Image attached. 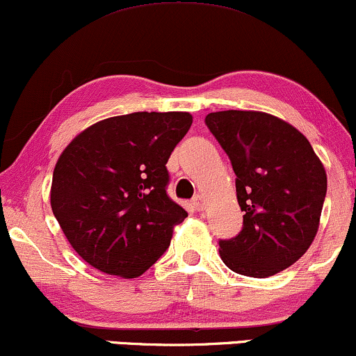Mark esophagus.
Masks as SVG:
<instances>
[{
	"mask_svg": "<svg viewBox=\"0 0 356 356\" xmlns=\"http://www.w3.org/2000/svg\"><path fill=\"white\" fill-rule=\"evenodd\" d=\"M191 204H193V208L196 211H203L204 207H207V200H204V196H202V195H196L193 198V202H191Z\"/></svg>",
	"mask_w": 356,
	"mask_h": 356,
	"instance_id": "1",
	"label": "esophagus"
}]
</instances>
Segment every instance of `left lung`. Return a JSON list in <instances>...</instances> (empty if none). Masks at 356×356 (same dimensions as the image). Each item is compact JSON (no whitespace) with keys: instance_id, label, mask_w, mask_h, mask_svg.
Returning a JSON list of instances; mask_svg holds the SVG:
<instances>
[{"instance_id":"1","label":"left lung","mask_w":356,"mask_h":356,"mask_svg":"<svg viewBox=\"0 0 356 356\" xmlns=\"http://www.w3.org/2000/svg\"><path fill=\"white\" fill-rule=\"evenodd\" d=\"M236 175L243 229L220 241L235 273L266 278L307 253L320 227L327 171L310 141L285 120L263 111L228 110L204 118Z\"/></svg>"}]
</instances>
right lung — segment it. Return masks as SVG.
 <instances>
[{
	"instance_id": "1",
	"label": "right lung",
	"mask_w": 356,
	"mask_h": 356,
	"mask_svg": "<svg viewBox=\"0 0 356 356\" xmlns=\"http://www.w3.org/2000/svg\"><path fill=\"white\" fill-rule=\"evenodd\" d=\"M191 123L186 111L129 113L91 124L63 149L51 210L88 265L136 278L165 253L188 216L166 195V163Z\"/></svg>"
}]
</instances>
